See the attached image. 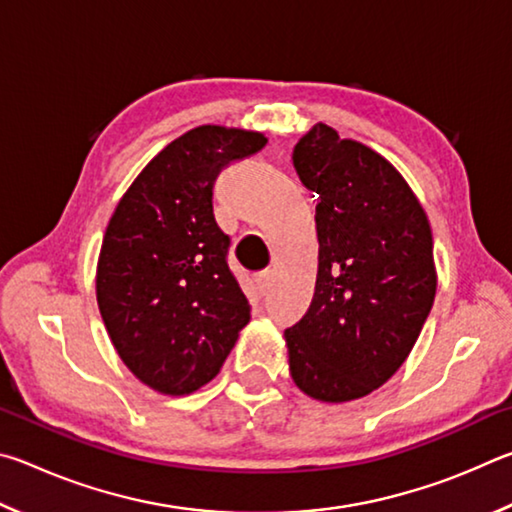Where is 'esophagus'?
Masks as SVG:
<instances>
[{
	"label": "esophagus",
	"instance_id": "1",
	"mask_svg": "<svg viewBox=\"0 0 512 512\" xmlns=\"http://www.w3.org/2000/svg\"><path fill=\"white\" fill-rule=\"evenodd\" d=\"M255 284H257V291L262 293V296H266L268 291H271L273 287V273L271 271H262L255 275Z\"/></svg>",
	"mask_w": 512,
	"mask_h": 512
}]
</instances>
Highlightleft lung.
<instances>
[{
  "label": "left lung",
  "mask_w": 512,
  "mask_h": 512,
  "mask_svg": "<svg viewBox=\"0 0 512 512\" xmlns=\"http://www.w3.org/2000/svg\"><path fill=\"white\" fill-rule=\"evenodd\" d=\"M293 167L318 196V277L284 332L291 377L320 402H350L395 375L436 298L427 214L379 153L316 124Z\"/></svg>",
  "instance_id": "1"
}]
</instances>
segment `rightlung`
Segmentation results:
<instances>
[{
  "instance_id": "add662e5",
  "label": "right lung",
  "mask_w": 512,
  "mask_h": 512,
  "mask_svg": "<svg viewBox=\"0 0 512 512\" xmlns=\"http://www.w3.org/2000/svg\"><path fill=\"white\" fill-rule=\"evenodd\" d=\"M266 137L198 126L146 164L106 228L97 300L110 341L137 379L187 395L219 375L250 320L214 219V183Z\"/></svg>"
}]
</instances>
